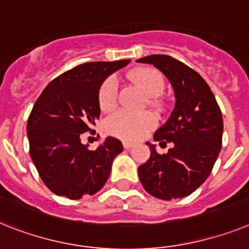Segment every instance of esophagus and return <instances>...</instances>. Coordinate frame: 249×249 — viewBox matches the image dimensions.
I'll list each match as a JSON object with an SVG mask.
<instances>
[{
    "label": "esophagus",
    "instance_id": "esophagus-1",
    "mask_svg": "<svg viewBox=\"0 0 249 249\" xmlns=\"http://www.w3.org/2000/svg\"><path fill=\"white\" fill-rule=\"evenodd\" d=\"M135 144L133 143V142H129V141H123V147L125 148V149H130V148L134 147Z\"/></svg>",
    "mask_w": 249,
    "mask_h": 249
}]
</instances>
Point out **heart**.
Masks as SVG:
<instances>
[{
	"label": "heart",
	"mask_w": 249,
	"mask_h": 249,
	"mask_svg": "<svg viewBox=\"0 0 249 249\" xmlns=\"http://www.w3.org/2000/svg\"><path fill=\"white\" fill-rule=\"evenodd\" d=\"M131 81L150 97L162 93L164 89L163 77L153 68H141L130 73ZM118 102V82L108 77L99 91V104L104 111H110ZM157 125V118L152 112H130L126 110L114 112L105 121L108 134L125 139H139Z\"/></svg>",
	"instance_id": "heart-1"
}]
</instances>
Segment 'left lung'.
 Listing matches in <instances>:
<instances>
[{
  "label": "left lung",
  "instance_id": "left-lung-1",
  "mask_svg": "<svg viewBox=\"0 0 249 249\" xmlns=\"http://www.w3.org/2000/svg\"><path fill=\"white\" fill-rule=\"evenodd\" d=\"M137 62L153 64L163 73L176 99L168 120L153 137L156 142L172 143V148L160 156L156 145L147 142L150 157L138 168L139 179L154 197L181 199L200 187L212 173L221 149V111L205 79L182 62L160 54Z\"/></svg>",
  "mask_w": 249,
  "mask_h": 249
}]
</instances>
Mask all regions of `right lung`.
Segmentation results:
<instances>
[{
	"label": "right lung",
	"mask_w": 249,
	"mask_h": 249,
	"mask_svg": "<svg viewBox=\"0 0 249 249\" xmlns=\"http://www.w3.org/2000/svg\"><path fill=\"white\" fill-rule=\"evenodd\" d=\"M130 60L89 62L53 79L35 102L28 119L31 160L43 182L58 196L71 200L93 195L123 152L121 142L106 138L96 150L81 137L100 118L99 91L110 74Z\"/></svg>",
	"instance_id": "right-lung-1"
}]
</instances>
